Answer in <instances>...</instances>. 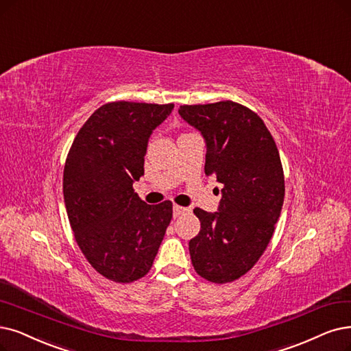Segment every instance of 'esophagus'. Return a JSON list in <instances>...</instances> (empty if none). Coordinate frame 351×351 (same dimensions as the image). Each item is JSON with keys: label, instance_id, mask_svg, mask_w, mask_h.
<instances>
[{"label": "esophagus", "instance_id": "esophagus-1", "mask_svg": "<svg viewBox=\"0 0 351 351\" xmlns=\"http://www.w3.org/2000/svg\"><path fill=\"white\" fill-rule=\"evenodd\" d=\"M187 212H189L187 207L178 206V204H174V207H173V215H174V217H180L181 215H184V213H187Z\"/></svg>", "mask_w": 351, "mask_h": 351}]
</instances>
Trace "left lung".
I'll return each mask as SVG.
<instances>
[{
  "label": "left lung",
  "mask_w": 351,
  "mask_h": 351,
  "mask_svg": "<svg viewBox=\"0 0 351 351\" xmlns=\"http://www.w3.org/2000/svg\"><path fill=\"white\" fill-rule=\"evenodd\" d=\"M178 114L204 136V173L223 184L219 212L194 208L202 226L189 242L191 263L210 282H233L259 261L281 216V157L263 121L241 104L183 105Z\"/></svg>",
  "instance_id": "left-lung-1"
}]
</instances>
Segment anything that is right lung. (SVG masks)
<instances>
[{
    "instance_id": "1",
    "label": "right lung",
    "mask_w": 351,
    "mask_h": 351,
    "mask_svg": "<svg viewBox=\"0 0 351 351\" xmlns=\"http://www.w3.org/2000/svg\"><path fill=\"white\" fill-rule=\"evenodd\" d=\"M174 104L109 102L97 108L69 149L63 195L75 239L106 279L145 276L173 217V203L151 206L132 183L144 176L148 138Z\"/></svg>"
}]
</instances>
